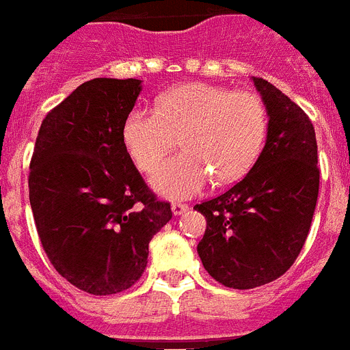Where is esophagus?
Segmentation results:
<instances>
[{"label":"esophagus","mask_w":350,"mask_h":350,"mask_svg":"<svg viewBox=\"0 0 350 350\" xmlns=\"http://www.w3.org/2000/svg\"><path fill=\"white\" fill-rule=\"evenodd\" d=\"M188 204H183V202H173L172 204V213L175 215V217H178V215H183L188 211Z\"/></svg>","instance_id":"esophagus-1"}]
</instances>
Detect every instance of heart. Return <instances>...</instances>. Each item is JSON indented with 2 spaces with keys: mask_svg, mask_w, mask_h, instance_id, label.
Returning a JSON list of instances; mask_svg holds the SVG:
<instances>
[{
  "mask_svg": "<svg viewBox=\"0 0 350 350\" xmlns=\"http://www.w3.org/2000/svg\"><path fill=\"white\" fill-rule=\"evenodd\" d=\"M267 130L265 106L256 94L206 83H186L162 94L157 110L133 108L122 124V142L141 172L164 155L178 153L153 172V189L166 198H189L211 178L239 180L258 157Z\"/></svg>",
  "mask_w": 350,
  "mask_h": 350,
  "instance_id": "b5f03b06",
  "label": "heart"
}]
</instances>
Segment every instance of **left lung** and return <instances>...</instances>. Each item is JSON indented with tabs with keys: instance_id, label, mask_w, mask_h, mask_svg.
I'll return each mask as SVG.
<instances>
[{
	"instance_id": "8db88e82",
	"label": "left lung",
	"mask_w": 350,
	"mask_h": 350,
	"mask_svg": "<svg viewBox=\"0 0 350 350\" xmlns=\"http://www.w3.org/2000/svg\"><path fill=\"white\" fill-rule=\"evenodd\" d=\"M253 83L269 116L264 150L240 183L195 206L208 222L197 245L204 269L233 289L269 284L295 264L320 188L311 119L265 79Z\"/></svg>"
}]
</instances>
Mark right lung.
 I'll return each mask as SVG.
<instances>
[{
    "label": "right lung",
    "mask_w": 350,
    "mask_h": 350,
    "mask_svg": "<svg viewBox=\"0 0 350 350\" xmlns=\"http://www.w3.org/2000/svg\"><path fill=\"white\" fill-rule=\"evenodd\" d=\"M139 79L77 86L44 117L29 175L43 250L63 278L90 295H116L142 276L148 245L172 219L122 142Z\"/></svg>",
    "instance_id": "1"
}]
</instances>
